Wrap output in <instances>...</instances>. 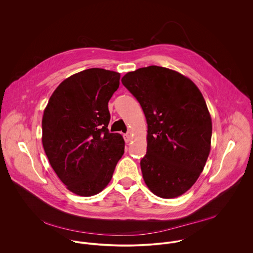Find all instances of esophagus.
Returning a JSON list of instances; mask_svg holds the SVG:
<instances>
[{"label": "esophagus", "mask_w": 253, "mask_h": 253, "mask_svg": "<svg viewBox=\"0 0 253 253\" xmlns=\"http://www.w3.org/2000/svg\"><path fill=\"white\" fill-rule=\"evenodd\" d=\"M124 138H125L126 143H128V142L130 141V135H129V134H125V135H124Z\"/></svg>", "instance_id": "obj_1"}]
</instances>
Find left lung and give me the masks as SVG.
<instances>
[{
    "mask_svg": "<svg viewBox=\"0 0 253 253\" xmlns=\"http://www.w3.org/2000/svg\"><path fill=\"white\" fill-rule=\"evenodd\" d=\"M122 83L148 125L140 162L146 185L160 198L179 197L199 178L211 152L212 124L202 92L180 73L155 65L126 74Z\"/></svg>",
    "mask_w": 253,
    "mask_h": 253,
    "instance_id": "8db88e82",
    "label": "left lung"
}]
</instances>
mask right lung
<instances>
[{
  "mask_svg": "<svg viewBox=\"0 0 253 253\" xmlns=\"http://www.w3.org/2000/svg\"><path fill=\"white\" fill-rule=\"evenodd\" d=\"M120 78V73L101 68L74 74L56 87L43 111V150L59 179L76 195L101 192L124 155L123 136L108 129V102Z\"/></svg>",
  "mask_w": 253,
  "mask_h": 253,
  "instance_id": "add662e5",
  "label": "right lung"
}]
</instances>
